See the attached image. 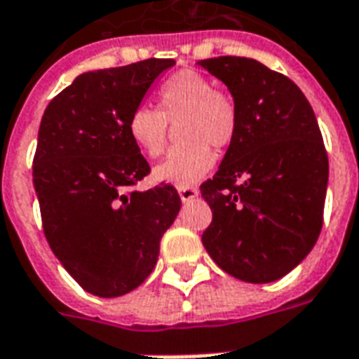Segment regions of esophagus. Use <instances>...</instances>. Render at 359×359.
Masks as SVG:
<instances>
[{"label":"esophagus","instance_id":"34e87169","mask_svg":"<svg viewBox=\"0 0 359 359\" xmlns=\"http://www.w3.org/2000/svg\"><path fill=\"white\" fill-rule=\"evenodd\" d=\"M198 188L194 187H179V196L182 201H190L194 198H198Z\"/></svg>","mask_w":359,"mask_h":359}]
</instances>
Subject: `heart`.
Masks as SVG:
<instances>
[{
	"label": "heart",
	"mask_w": 359,
	"mask_h": 359,
	"mask_svg": "<svg viewBox=\"0 0 359 359\" xmlns=\"http://www.w3.org/2000/svg\"><path fill=\"white\" fill-rule=\"evenodd\" d=\"M179 123V140L158 167L156 177L177 187L198 182L211 171L215 154L209 146L222 150L238 135V108L230 95L215 89L203 74L180 70L158 89V110L137 106L127 119L133 142L148 158L163 154L169 139V126Z\"/></svg>",
	"instance_id": "obj_1"
}]
</instances>
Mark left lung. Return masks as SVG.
<instances>
[{"label":"left lung","instance_id":"left-lung-1","mask_svg":"<svg viewBox=\"0 0 359 359\" xmlns=\"http://www.w3.org/2000/svg\"><path fill=\"white\" fill-rule=\"evenodd\" d=\"M238 108V135L200 187L213 220L203 247L226 274L270 283L318 241L329 161L312 106L297 85L255 58H205Z\"/></svg>","mask_w":359,"mask_h":359}]
</instances>
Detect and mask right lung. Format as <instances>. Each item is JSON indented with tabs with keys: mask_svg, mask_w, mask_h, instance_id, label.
I'll return each mask as SVG.
<instances>
[{
	"mask_svg": "<svg viewBox=\"0 0 359 359\" xmlns=\"http://www.w3.org/2000/svg\"><path fill=\"white\" fill-rule=\"evenodd\" d=\"M172 65V58H148L85 72L41 118L32 175L45 238L68 274L97 297L139 287L179 215L171 184L135 190L150 165L127 131L129 114Z\"/></svg>",
	"mask_w": 359,
	"mask_h": 359,
	"instance_id": "1",
	"label": "right lung"
}]
</instances>
